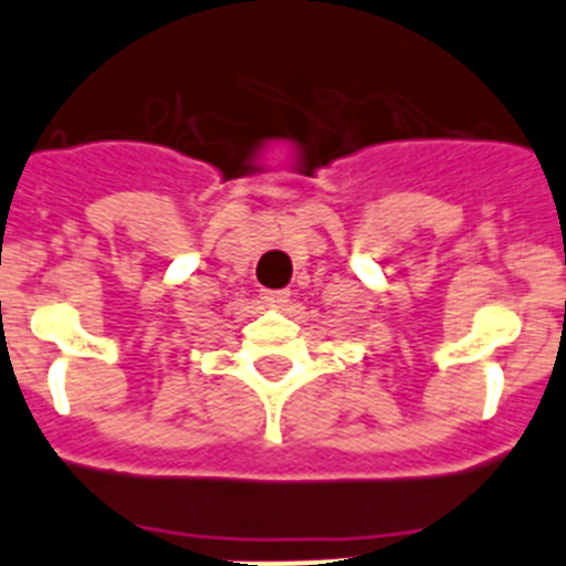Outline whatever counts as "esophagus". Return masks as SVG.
<instances>
[{
	"mask_svg": "<svg viewBox=\"0 0 566 566\" xmlns=\"http://www.w3.org/2000/svg\"><path fill=\"white\" fill-rule=\"evenodd\" d=\"M261 298L270 307H284L291 302V291H261Z\"/></svg>",
	"mask_w": 566,
	"mask_h": 566,
	"instance_id": "esophagus-1",
	"label": "esophagus"
}]
</instances>
